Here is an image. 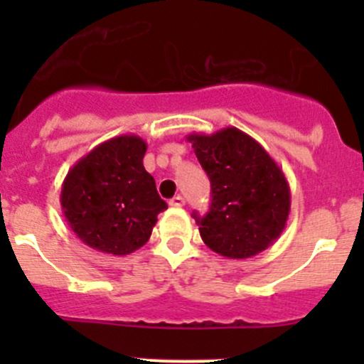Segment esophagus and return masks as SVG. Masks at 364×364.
<instances>
[{
	"label": "esophagus",
	"mask_w": 364,
	"mask_h": 364,
	"mask_svg": "<svg viewBox=\"0 0 364 364\" xmlns=\"http://www.w3.org/2000/svg\"><path fill=\"white\" fill-rule=\"evenodd\" d=\"M168 204H171L172 208H181V205H185V199H183L181 196H176L168 200Z\"/></svg>",
	"instance_id": "esophagus-1"
}]
</instances>
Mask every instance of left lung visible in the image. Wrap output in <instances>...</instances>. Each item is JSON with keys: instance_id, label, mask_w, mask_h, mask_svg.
Masks as SVG:
<instances>
[{"instance_id": "left-lung-1", "label": "left lung", "mask_w": 364, "mask_h": 364, "mask_svg": "<svg viewBox=\"0 0 364 364\" xmlns=\"http://www.w3.org/2000/svg\"><path fill=\"white\" fill-rule=\"evenodd\" d=\"M211 181V208L197 216L200 237L227 259H248L280 237L291 213L287 178L269 153L245 132L227 127L190 134Z\"/></svg>"}]
</instances>
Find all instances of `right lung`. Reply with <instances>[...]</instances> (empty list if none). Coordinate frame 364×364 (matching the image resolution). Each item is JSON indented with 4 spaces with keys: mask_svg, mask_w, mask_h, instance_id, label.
<instances>
[{
    "mask_svg": "<svg viewBox=\"0 0 364 364\" xmlns=\"http://www.w3.org/2000/svg\"><path fill=\"white\" fill-rule=\"evenodd\" d=\"M148 149L139 135H119L82 156L61 186L70 229L93 250L128 255L148 243L159 213L167 209L142 165Z\"/></svg>",
    "mask_w": 364,
    "mask_h": 364,
    "instance_id": "obj_1",
    "label": "right lung"
}]
</instances>
